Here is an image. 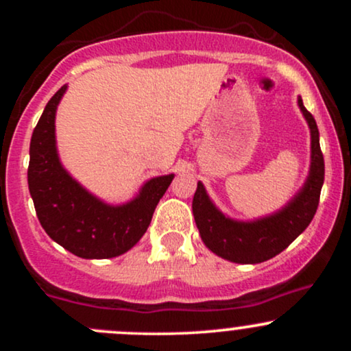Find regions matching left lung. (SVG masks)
<instances>
[{
	"label": "left lung",
	"mask_w": 351,
	"mask_h": 351,
	"mask_svg": "<svg viewBox=\"0 0 351 351\" xmlns=\"http://www.w3.org/2000/svg\"><path fill=\"white\" fill-rule=\"evenodd\" d=\"M299 107L307 120L312 138L310 171L300 191L280 211L256 221L231 219L213 204L203 183L198 181L193 198L196 226L206 247L223 259L237 264H259L272 259L289 247L315 216L325 178V163L315 119L304 107L300 97Z\"/></svg>",
	"instance_id": "left-lung-1"
}]
</instances>
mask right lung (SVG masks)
I'll return each mask as SVG.
<instances>
[{
	"label": "right lung",
	"instance_id": "right-lung-1",
	"mask_svg": "<svg viewBox=\"0 0 351 351\" xmlns=\"http://www.w3.org/2000/svg\"><path fill=\"white\" fill-rule=\"evenodd\" d=\"M66 88L52 95L31 136L27 184L36 215L47 236L77 257H117L142 239L175 175L152 178L119 206L90 195L64 170L56 148V110Z\"/></svg>",
	"mask_w": 351,
	"mask_h": 351
}]
</instances>
